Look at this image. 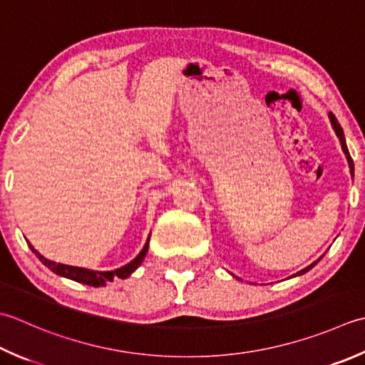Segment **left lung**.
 Segmentation results:
<instances>
[{
    "label": "left lung",
    "instance_id": "obj_1",
    "mask_svg": "<svg viewBox=\"0 0 365 365\" xmlns=\"http://www.w3.org/2000/svg\"><path fill=\"white\" fill-rule=\"evenodd\" d=\"M329 118H331V125H332V128H334V131H335V134H337V138L340 139V144H341V150H344V153L346 155V160H348V164H349V173H351V175L354 177V163H353V158H351V155H349V152H348V147H346V140H345V134H344V130H341V126H340V123H339V120L335 118V115L332 112H329ZM321 258H323V256H321ZM321 258H318L315 262H312L310 266H307L305 269H302V270H299L297 274H294L292 277H297V275H302V274H305V272H309V270L312 269V267H315L317 264L319 262V259Z\"/></svg>",
    "mask_w": 365,
    "mask_h": 365
}]
</instances>
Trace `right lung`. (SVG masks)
<instances>
[{"label":"right lung","mask_w":365,"mask_h":365,"mask_svg":"<svg viewBox=\"0 0 365 365\" xmlns=\"http://www.w3.org/2000/svg\"><path fill=\"white\" fill-rule=\"evenodd\" d=\"M148 240H150V235L145 242L144 248H142V252L135 256V258L128 262L126 266L115 269V270H107V272H101V270H90V269H83V267H76V266H66V264H60V262H55V261H50L47 258H44L38 250H34L33 245L28 242V245L33 250V253L38 256L39 261L47 266L52 272H55L56 275L64 277V278H69V280H74L78 283H83V284H88V287H106L107 282H112L113 278L118 277V278H128L130 277L135 269H138L142 261H144L145 255L148 252Z\"/></svg>","instance_id":"obj_1"}]
</instances>
